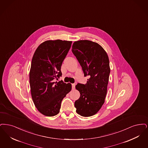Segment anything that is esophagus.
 Returning <instances> with one entry per match:
<instances>
[{
	"label": "esophagus",
	"mask_w": 148,
	"mask_h": 148,
	"mask_svg": "<svg viewBox=\"0 0 148 148\" xmlns=\"http://www.w3.org/2000/svg\"><path fill=\"white\" fill-rule=\"evenodd\" d=\"M75 84H72V89H75Z\"/></svg>",
	"instance_id": "1"
}]
</instances>
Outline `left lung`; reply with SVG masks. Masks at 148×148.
Here are the masks:
<instances>
[{
    "instance_id": "8db88e82",
    "label": "left lung",
    "mask_w": 148,
    "mask_h": 148,
    "mask_svg": "<svg viewBox=\"0 0 148 148\" xmlns=\"http://www.w3.org/2000/svg\"><path fill=\"white\" fill-rule=\"evenodd\" d=\"M72 51L84 76L90 77L85 84L76 86L80 93L79 98L75 102L76 112L83 116H93L101 108L107 95L110 71L108 56L101 45L87 40L74 42Z\"/></svg>"
}]
</instances>
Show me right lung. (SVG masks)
<instances>
[{
	"instance_id": "1",
	"label": "right lung",
	"mask_w": 148,
	"mask_h": 148,
	"mask_svg": "<svg viewBox=\"0 0 148 148\" xmlns=\"http://www.w3.org/2000/svg\"><path fill=\"white\" fill-rule=\"evenodd\" d=\"M71 44L69 41L47 40L33 55L29 73L31 94L35 107L44 116L57 115L62 99L71 91V84L54 79L62 76L61 65Z\"/></svg>"
}]
</instances>
